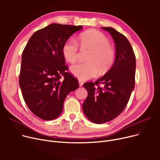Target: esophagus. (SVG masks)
Here are the masks:
<instances>
[{
  "label": "esophagus",
  "mask_w": 160,
  "mask_h": 160,
  "mask_svg": "<svg viewBox=\"0 0 160 160\" xmlns=\"http://www.w3.org/2000/svg\"><path fill=\"white\" fill-rule=\"evenodd\" d=\"M78 83H79V86H83V83L82 81L79 80V81H78Z\"/></svg>",
  "instance_id": "esophagus-1"
}]
</instances>
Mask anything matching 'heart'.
Here are the masks:
<instances>
[{
  "label": "heart",
  "mask_w": 160,
  "mask_h": 160,
  "mask_svg": "<svg viewBox=\"0 0 160 160\" xmlns=\"http://www.w3.org/2000/svg\"><path fill=\"white\" fill-rule=\"evenodd\" d=\"M82 46L92 49L87 63H77L71 67L72 74L79 80H86L95 77L101 72L107 71L112 66L115 57L113 48L110 39L103 33L96 30L86 32L80 36ZM64 58L70 63L77 60L79 49L77 42L70 38L66 41L62 48Z\"/></svg>",
  "instance_id": "1"
}]
</instances>
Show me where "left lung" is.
<instances>
[{"label":"left lung","mask_w":160,"mask_h":160,"mask_svg":"<svg viewBox=\"0 0 160 160\" xmlns=\"http://www.w3.org/2000/svg\"><path fill=\"white\" fill-rule=\"evenodd\" d=\"M110 33L115 44V59L112 67L94 83H83L88 97L82 110L88 119L97 124L110 121L127 106L135 86L136 56L129 41L112 27H102ZM100 83L103 88L98 86Z\"/></svg>","instance_id":"1"}]
</instances>
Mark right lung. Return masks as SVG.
Listing matches in <instances>:
<instances>
[{
	"instance_id": "1",
	"label": "right lung",
	"mask_w": 160,
	"mask_h": 160,
	"mask_svg": "<svg viewBox=\"0 0 160 160\" xmlns=\"http://www.w3.org/2000/svg\"><path fill=\"white\" fill-rule=\"evenodd\" d=\"M81 29V25L50 24L33 33L23 50L19 86L25 103L42 119L59 117L67 95L79 87L78 80L67 71L62 48Z\"/></svg>"
}]
</instances>
